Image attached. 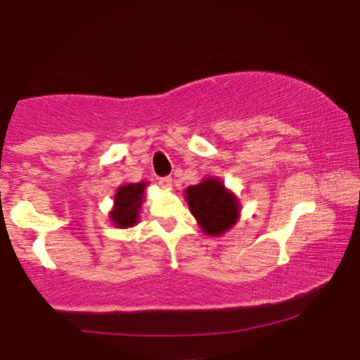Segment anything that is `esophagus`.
Instances as JSON below:
<instances>
[{
  "label": "esophagus",
  "instance_id": "esophagus-1",
  "mask_svg": "<svg viewBox=\"0 0 360 360\" xmlns=\"http://www.w3.org/2000/svg\"><path fill=\"white\" fill-rule=\"evenodd\" d=\"M172 176H160L159 179V184H160V186H164V188H170L172 186Z\"/></svg>",
  "mask_w": 360,
  "mask_h": 360
}]
</instances>
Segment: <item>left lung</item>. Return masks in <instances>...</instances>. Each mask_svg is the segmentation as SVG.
Instances as JSON below:
<instances>
[{"mask_svg":"<svg viewBox=\"0 0 360 360\" xmlns=\"http://www.w3.org/2000/svg\"><path fill=\"white\" fill-rule=\"evenodd\" d=\"M186 201L201 228L211 236L223 234L238 221V200L233 193L224 190V185L219 180L210 179L195 186H188Z\"/></svg>","mask_w":360,"mask_h":360,"instance_id":"8db88e82","label":"left lung"}]
</instances>
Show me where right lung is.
Here are the masks:
<instances>
[{
	"label": "right lung",
	"mask_w": 360,
	"mask_h": 360,
	"mask_svg": "<svg viewBox=\"0 0 360 360\" xmlns=\"http://www.w3.org/2000/svg\"><path fill=\"white\" fill-rule=\"evenodd\" d=\"M144 184L122 185L115 196V211L111 213V221L117 228H131L137 223V213L142 205Z\"/></svg>",
	"instance_id": "1"
}]
</instances>
